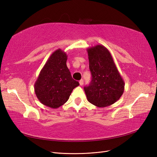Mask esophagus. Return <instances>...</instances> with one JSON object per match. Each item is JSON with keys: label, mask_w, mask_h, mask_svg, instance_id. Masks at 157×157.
<instances>
[{"label": "esophagus", "mask_w": 157, "mask_h": 157, "mask_svg": "<svg viewBox=\"0 0 157 157\" xmlns=\"http://www.w3.org/2000/svg\"><path fill=\"white\" fill-rule=\"evenodd\" d=\"M83 84H84V80H83V79H81L80 80H79V84L80 85V86H82Z\"/></svg>", "instance_id": "34e87169"}]
</instances>
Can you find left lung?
I'll use <instances>...</instances> for the list:
<instances>
[{
    "mask_svg": "<svg viewBox=\"0 0 157 157\" xmlns=\"http://www.w3.org/2000/svg\"><path fill=\"white\" fill-rule=\"evenodd\" d=\"M92 80L84 88L88 101L105 107L118 101L124 90V82L107 48L96 45L87 49Z\"/></svg>",
    "mask_w": 157,
    "mask_h": 157,
    "instance_id": "obj_1",
    "label": "left lung"
}]
</instances>
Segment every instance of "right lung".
Returning a JSON list of instances; mask_svg holds the SVG:
<instances>
[{"label": "right lung", "instance_id": "obj_1", "mask_svg": "<svg viewBox=\"0 0 157 157\" xmlns=\"http://www.w3.org/2000/svg\"><path fill=\"white\" fill-rule=\"evenodd\" d=\"M67 56L61 49L52 54L34 85L38 99L43 105L57 109L67 102L73 90L79 83L75 80L67 67Z\"/></svg>", "mask_w": 157, "mask_h": 157}]
</instances>
